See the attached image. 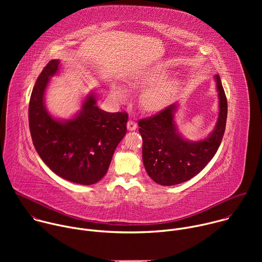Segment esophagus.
Returning a JSON list of instances; mask_svg holds the SVG:
<instances>
[{"label": "esophagus", "mask_w": 262, "mask_h": 262, "mask_svg": "<svg viewBox=\"0 0 262 262\" xmlns=\"http://www.w3.org/2000/svg\"><path fill=\"white\" fill-rule=\"evenodd\" d=\"M126 126H127L128 130H135L137 128V123L134 120H128Z\"/></svg>", "instance_id": "34e87169"}]
</instances>
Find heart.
I'll list each match as a JSON object with an SVG mask.
<instances>
[{
  "label": "heart",
  "mask_w": 262,
  "mask_h": 262,
  "mask_svg": "<svg viewBox=\"0 0 262 262\" xmlns=\"http://www.w3.org/2000/svg\"><path fill=\"white\" fill-rule=\"evenodd\" d=\"M164 76L165 70L155 67L137 73L130 80L133 87L138 89L145 88L140 97L141 105L145 111L158 112L165 108L176 94L179 87V81L176 79L163 80L153 85ZM112 94L120 101L124 100L126 97L125 91L119 86L112 88Z\"/></svg>",
  "instance_id": "b5f03b06"
}]
</instances>
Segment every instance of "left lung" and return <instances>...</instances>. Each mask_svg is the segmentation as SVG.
Instances as JSON below:
<instances>
[{
    "instance_id": "obj_1",
    "label": "left lung",
    "mask_w": 262,
    "mask_h": 262,
    "mask_svg": "<svg viewBox=\"0 0 262 262\" xmlns=\"http://www.w3.org/2000/svg\"><path fill=\"white\" fill-rule=\"evenodd\" d=\"M219 96V116L213 130L200 141L184 139L175 123L178 104L138 122L143 139V164L150 178L162 185H174L196 176L213 158L224 137L227 98L220 77H214Z\"/></svg>"
}]
</instances>
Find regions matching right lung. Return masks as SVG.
<instances>
[{
    "label": "right lung",
    "mask_w": 262,
    "mask_h": 262,
    "mask_svg": "<svg viewBox=\"0 0 262 262\" xmlns=\"http://www.w3.org/2000/svg\"><path fill=\"white\" fill-rule=\"evenodd\" d=\"M59 64V60L50 61L33 88L29 103L32 141L37 154L55 174L74 183L94 184L107 172L115 149L125 136L128 115L99 108L95 94L91 93L73 118L58 120L51 116L45 92Z\"/></svg>",
    "instance_id": "add662e5"
}]
</instances>
